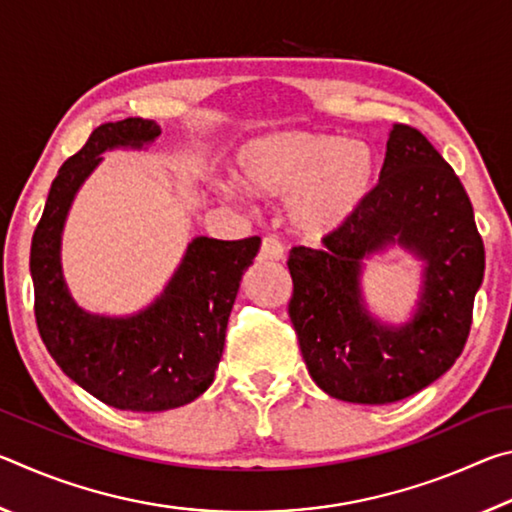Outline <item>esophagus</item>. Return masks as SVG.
I'll use <instances>...</instances> for the list:
<instances>
[{"instance_id":"34e87169","label":"esophagus","mask_w":512,"mask_h":512,"mask_svg":"<svg viewBox=\"0 0 512 512\" xmlns=\"http://www.w3.org/2000/svg\"><path fill=\"white\" fill-rule=\"evenodd\" d=\"M284 257V246L282 241L275 235H266L262 239V248H259V259H282Z\"/></svg>"}]
</instances>
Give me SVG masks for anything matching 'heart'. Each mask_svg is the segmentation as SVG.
<instances>
[{"label":"heart","mask_w":512,"mask_h":512,"mask_svg":"<svg viewBox=\"0 0 512 512\" xmlns=\"http://www.w3.org/2000/svg\"><path fill=\"white\" fill-rule=\"evenodd\" d=\"M241 183L259 196L289 198L296 230L323 239L341 230L370 194L377 160L368 144L334 133L289 131L246 146Z\"/></svg>","instance_id":"heart-1"}]
</instances>
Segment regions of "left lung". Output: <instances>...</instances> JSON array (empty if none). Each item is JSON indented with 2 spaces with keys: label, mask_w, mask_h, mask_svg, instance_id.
<instances>
[{
  "label": "left lung",
  "mask_w": 512,
  "mask_h": 512,
  "mask_svg": "<svg viewBox=\"0 0 512 512\" xmlns=\"http://www.w3.org/2000/svg\"><path fill=\"white\" fill-rule=\"evenodd\" d=\"M393 240L428 262L421 307L404 328L370 319L358 289L362 257ZM320 241L291 248L289 316L309 375L327 395L397 402L454 366L470 336L485 250L461 180L418 128L393 126L379 183Z\"/></svg>",
  "instance_id": "1"
}]
</instances>
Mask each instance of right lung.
Masks as SVG:
<instances>
[{
  "instance_id": "1",
  "label": "right lung",
  "mask_w": 512,
  "mask_h": 512,
  "mask_svg": "<svg viewBox=\"0 0 512 512\" xmlns=\"http://www.w3.org/2000/svg\"><path fill=\"white\" fill-rule=\"evenodd\" d=\"M158 135L160 126L142 117L94 128L83 149L58 169L31 241L33 311L45 348L97 400L137 413L176 409L210 388L241 275L262 241L196 237L169 287L137 316H92L76 307L60 273V232L76 189L103 151L140 149Z\"/></svg>"
}]
</instances>
